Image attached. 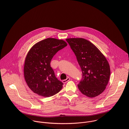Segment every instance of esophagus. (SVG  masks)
Here are the masks:
<instances>
[{
    "mask_svg": "<svg viewBox=\"0 0 129 129\" xmlns=\"http://www.w3.org/2000/svg\"><path fill=\"white\" fill-rule=\"evenodd\" d=\"M70 78H69V77H68L66 80H63V83H66V82H68L69 81H70Z\"/></svg>",
    "mask_w": 129,
    "mask_h": 129,
    "instance_id": "1",
    "label": "esophagus"
}]
</instances>
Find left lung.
<instances>
[{
  "label": "left lung",
  "mask_w": 129,
  "mask_h": 129,
  "mask_svg": "<svg viewBox=\"0 0 129 129\" xmlns=\"http://www.w3.org/2000/svg\"><path fill=\"white\" fill-rule=\"evenodd\" d=\"M74 52L81 68L82 79L78 84L81 93L94 98L105 90L110 76V68L105 56L89 41L82 38L66 39Z\"/></svg>",
  "instance_id": "1"
}]
</instances>
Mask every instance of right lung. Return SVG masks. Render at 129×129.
I'll return each mask as SVG.
<instances>
[{"mask_svg":"<svg viewBox=\"0 0 129 129\" xmlns=\"http://www.w3.org/2000/svg\"><path fill=\"white\" fill-rule=\"evenodd\" d=\"M67 45L63 40L48 38L36 43L28 51L24 61V77L33 92L48 98L62 89L63 83L55 76L50 63L54 55Z\"/></svg>","mask_w":129,"mask_h":129,"instance_id":"right-lung-1","label":"right lung"}]
</instances>
